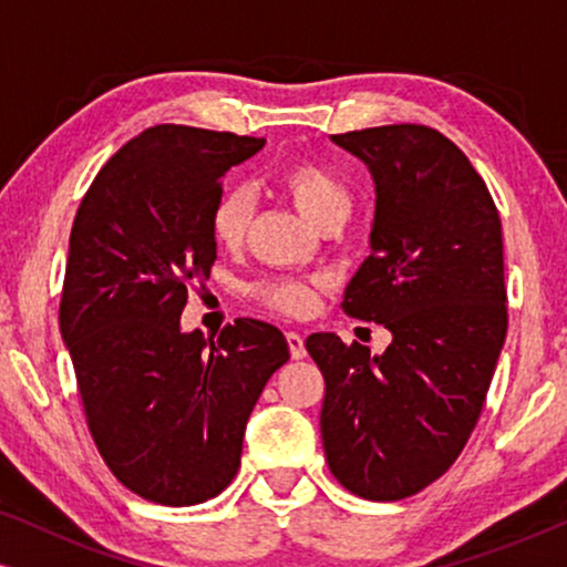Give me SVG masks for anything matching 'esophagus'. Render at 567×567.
<instances>
[{"mask_svg": "<svg viewBox=\"0 0 567 567\" xmlns=\"http://www.w3.org/2000/svg\"><path fill=\"white\" fill-rule=\"evenodd\" d=\"M286 343H289L291 359H305L307 348H305V338H301L299 332H293V330L286 332Z\"/></svg>", "mask_w": 567, "mask_h": 567, "instance_id": "esophagus-1", "label": "esophagus"}]
</instances>
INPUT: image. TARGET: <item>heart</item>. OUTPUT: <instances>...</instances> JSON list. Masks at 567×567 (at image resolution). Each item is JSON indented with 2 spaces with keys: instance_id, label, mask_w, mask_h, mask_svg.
<instances>
[{
  "instance_id": "obj_1",
  "label": "heart",
  "mask_w": 567,
  "mask_h": 567,
  "mask_svg": "<svg viewBox=\"0 0 567 567\" xmlns=\"http://www.w3.org/2000/svg\"><path fill=\"white\" fill-rule=\"evenodd\" d=\"M278 185L289 193L293 204L309 221L322 227L328 219L348 216L351 212V193L328 167L320 162L299 157L286 162L278 169ZM255 216V196L250 188L237 185V188L224 190L208 216V227L219 245L239 247L250 231ZM322 291L320 278H270L255 286L252 293L274 312L286 317H307L315 312L317 297Z\"/></svg>"
}]
</instances>
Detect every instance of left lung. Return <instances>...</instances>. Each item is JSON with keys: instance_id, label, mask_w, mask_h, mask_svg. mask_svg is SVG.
<instances>
[{"instance_id": "1", "label": "left lung", "mask_w": 567, "mask_h": 567, "mask_svg": "<svg viewBox=\"0 0 567 567\" xmlns=\"http://www.w3.org/2000/svg\"><path fill=\"white\" fill-rule=\"evenodd\" d=\"M332 142L377 183L371 255L346 315L392 332L382 355L332 332L307 338L324 377L322 446L332 477L367 501L421 493L456 462L483 415L508 330L501 216L454 142L394 123Z\"/></svg>"}]
</instances>
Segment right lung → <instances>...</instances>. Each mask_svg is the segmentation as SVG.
<instances>
[{
  "instance_id": "obj_1",
  "label": "right lung",
  "mask_w": 567,
  "mask_h": 567,
  "mask_svg": "<svg viewBox=\"0 0 567 567\" xmlns=\"http://www.w3.org/2000/svg\"><path fill=\"white\" fill-rule=\"evenodd\" d=\"M262 144L146 128L100 167L72 224L59 324L84 421L118 483L162 506H196L231 483L247 417L289 361L284 332L250 317L216 340L181 332L188 291L216 260L221 177Z\"/></svg>"
}]
</instances>
